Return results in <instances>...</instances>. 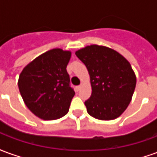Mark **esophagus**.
Masks as SVG:
<instances>
[{"mask_svg": "<svg viewBox=\"0 0 157 157\" xmlns=\"http://www.w3.org/2000/svg\"><path fill=\"white\" fill-rule=\"evenodd\" d=\"M82 85L77 86H76V90H77V91H80V90L82 89Z\"/></svg>", "mask_w": 157, "mask_h": 157, "instance_id": "34e87169", "label": "esophagus"}]
</instances>
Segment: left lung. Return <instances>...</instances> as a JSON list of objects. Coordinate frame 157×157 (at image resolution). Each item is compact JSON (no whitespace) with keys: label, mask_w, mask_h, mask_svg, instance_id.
<instances>
[{"label":"left lung","mask_w":157,"mask_h":157,"mask_svg":"<svg viewBox=\"0 0 157 157\" xmlns=\"http://www.w3.org/2000/svg\"><path fill=\"white\" fill-rule=\"evenodd\" d=\"M87 68L92 96L86 101V111L100 120L118 118L128 108L136 86L130 63L118 52L92 44L75 51Z\"/></svg>","instance_id":"left-lung-1"}]
</instances>
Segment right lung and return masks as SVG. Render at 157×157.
I'll return each instance as SVG.
<instances>
[{
  "label": "right lung",
  "instance_id": "obj_1",
  "mask_svg": "<svg viewBox=\"0 0 157 157\" xmlns=\"http://www.w3.org/2000/svg\"><path fill=\"white\" fill-rule=\"evenodd\" d=\"M71 51L53 48L42 54L22 69L18 88L31 112L44 120H54L69 111L75 92L70 86L66 67Z\"/></svg>",
  "mask_w": 157,
  "mask_h": 157
}]
</instances>
